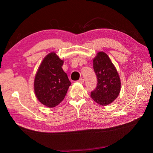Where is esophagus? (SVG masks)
<instances>
[{
	"mask_svg": "<svg viewBox=\"0 0 153 153\" xmlns=\"http://www.w3.org/2000/svg\"><path fill=\"white\" fill-rule=\"evenodd\" d=\"M78 82H79L80 83H84V79H82V78H81V79H79Z\"/></svg>",
	"mask_w": 153,
	"mask_h": 153,
	"instance_id": "1",
	"label": "esophagus"
}]
</instances>
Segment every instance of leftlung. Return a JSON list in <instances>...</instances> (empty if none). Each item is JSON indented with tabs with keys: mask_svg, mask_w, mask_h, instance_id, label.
I'll return each instance as SVG.
<instances>
[{
	"mask_svg": "<svg viewBox=\"0 0 153 153\" xmlns=\"http://www.w3.org/2000/svg\"><path fill=\"white\" fill-rule=\"evenodd\" d=\"M93 69L97 77V85L91 97L99 105H109L118 97L121 89L118 71L104 52H99L93 58Z\"/></svg>",
	"mask_w": 153,
	"mask_h": 153,
	"instance_id": "obj_1",
	"label": "left lung"
}]
</instances>
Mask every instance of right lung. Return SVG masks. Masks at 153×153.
Instances as JSON below:
<instances>
[{"label":"right lung","instance_id":"1","mask_svg":"<svg viewBox=\"0 0 153 153\" xmlns=\"http://www.w3.org/2000/svg\"><path fill=\"white\" fill-rule=\"evenodd\" d=\"M64 61L53 52L42 61L34 80L35 96L45 106L53 108L64 99L71 85L62 68Z\"/></svg>","mask_w":153,"mask_h":153}]
</instances>
